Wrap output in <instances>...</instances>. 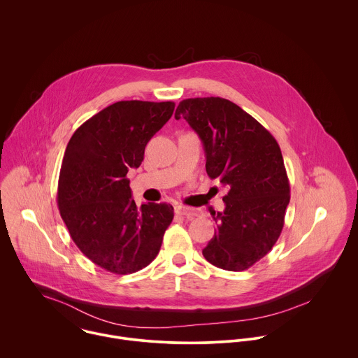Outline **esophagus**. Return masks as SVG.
Listing matches in <instances>:
<instances>
[{"label": "esophagus", "instance_id": "1", "mask_svg": "<svg viewBox=\"0 0 358 358\" xmlns=\"http://www.w3.org/2000/svg\"><path fill=\"white\" fill-rule=\"evenodd\" d=\"M176 212H178L179 215H183V216L189 217V219H193V217H196V216H200V215H201V212H200L199 209H196V208H190V206H185V205H179V206H176Z\"/></svg>", "mask_w": 358, "mask_h": 358}]
</instances>
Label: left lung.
<instances>
[{"label":"left lung","instance_id":"8db88e82","mask_svg":"<svg viewBox=\"0 0 358 358\" xmlns=\"http://www.w3.org/2000/svg\"><path fill=\"white\" fill-rule=\"evenodd\" d=\"M180 117L203 142L208 176L229 189L203 255L219 268L247 270L270 252L284 227L291 196L280 146L252 115L223 98L185 99L175 111Z\"/></svg>","mask_w":358,"mask_h":358}]
</instances>
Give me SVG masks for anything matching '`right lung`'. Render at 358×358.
<instances>
[{
	"mask_svg": "<svg viewBox=\"0 0 358 358\" xmlns=\"http://www.w3.org/2000/svg\"><path fill=\"white\" fill-rule=\"evenodd\" d=\"M173 108V102L114 103L85 121L67 143L57 185L60 216L80 251L110 273L131 274L149 266L173 219L166 203L138 208L127 178Z\"/></svg>",
	"mask_w": 358,
	"mask_h": 358,
	"instance_id": "1",
	"label": "right lung"
}]
</instances>
